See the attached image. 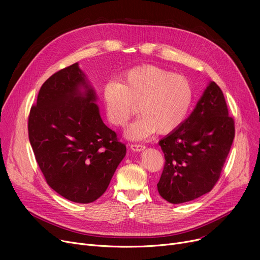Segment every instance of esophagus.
Returning a JSON list of instances; mask_svg holds the SVG:
<instances>
[{
	"label": "esophagus",
	"mask_w": 260,
	"mask_h": 260,
	"mask_svg": "<svg viewBox=\"0 0 260 260\" xmlns=\"http://www.w3.org/2000/svg\"><path fill=\"white\" fill-rule=\"evenodd\" d=\"M129 147L133 149V151H135V152H141V151H143V149L145 148V145H143V144H137V143H132L131 145H129Z\"/></svg>",
	"instance_id": "1"
}]
</instances>
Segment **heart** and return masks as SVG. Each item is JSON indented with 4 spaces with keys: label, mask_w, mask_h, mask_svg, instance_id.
Returning a JSON list of instances; mask_svg holds the SVG:
<instances>
[{
    "label": "heart",
    "mask_w": 260,
    "mask_h": 260,
    "mask_svg": "<svg viewBox=\"0 0 260 260\" xmlns=\"http://www.w3.org/2000/svg\"><path fill=\"white\" fill-rule=\"evenodd\" d=\"M193 98L185 76L152 64L131 68L119 82H108L103 88L107 118L114 126H124L139 108L141 117L126 132L132 139L176 131L186 119Z\"/></svg>",
    "instance_id": "heart-1"
}]
</instances>
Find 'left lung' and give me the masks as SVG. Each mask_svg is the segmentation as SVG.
Segmentation results:
<instances>
[{
  "instance_id": "8db88e82",
  "label": "left lung",
  "mask_w": 260,
  "mask_h": 260,
  "mask_svg": "<svg viewBox=\"0 0 260 260\" xmlns=\"http://www.w3.org/2000/svg\"><path fill=\"white\" fill-rule=\"evenodd\" d=\"M235 137L234 118L220 87L211 82L194 112L159 141L166 162L157 183L171 203L194 200L213 189Z\"/></svg>"
}]
</instances>
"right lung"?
Returning <instances> with one entry per match:
<instances>
[{"mask_svg": "<svg viewBox=\"0 0 260 260\" xmlns=\"http://www.w3.org/2000/svg\"><path fill=\"white\" fill-rule=\"evenodd\" d=\"M94 100L75 63L44 82L28 116L29 141L47 184L78 203L104 194L126 154L125 144L103 123Z\"/></svg>", "mask_w": 260, "mask_h": 260, "instance_id": "right-lung-1", "label": "right lung"}]
</instances>
